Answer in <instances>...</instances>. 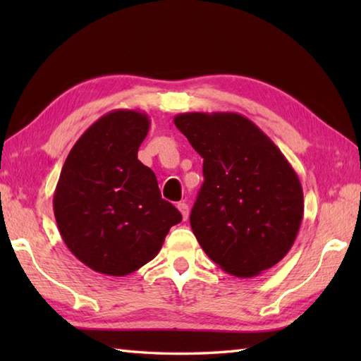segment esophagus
<instances>
[{
	"label": "esophagus",
	"mask_w": 361,
	"mask_h": 361,
	"mask_svg": "<svg viewBox=\"0 0 361 361\" xmlns=\"http://www.w3.org/2000/svg\"><path fill=\"white\" fill-rule=\"evenodd\" d=\"M176 208L180 209V212H181V216H183V220H186L188 217H189V206L183 202V203H178V206H176Z\"/></svg>",
	"instance_id": "obj_1"
}]
</instances>
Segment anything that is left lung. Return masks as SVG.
Here are the masks:
<instances>
[{
	"instance_id": "8db88e82",
	"label": "left lung",
	"mask_w": 361,
	"mask_h": 361,
	"mask_svg": "<svg viewBox=\"0 0 361 361\" xmlns=\"http://www.w3.org/2000/svg\"><path fill=\"white\" fill-rule=\"evenodd\" d=\"M173 122L203 158L190 228L206 255L237 278L278 264L304 214L302 186L287 158L239 113H181Z\"/></svg>"
}]
</instances>
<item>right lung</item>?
Returning a JSON list of instances; mask_svg holds the SVG:
<instances>
[{"label":"right lung","mask_w":361,"mask_h":361,"mask_svg":"<svg viewBox=\"0 0 361 361\" xmlns=\"http://www.w3.org/2000/svg\"><path fill=\"white\" fill-rule=\"evenodd\" d=\"M149 127L142 111L104 114L74 144L60 172L52 202L60 235L97 273L136 271L183 219L161 198L152 169L137 159Z\"/></svg>","instance_id":"add662e5"}]
</instances>
